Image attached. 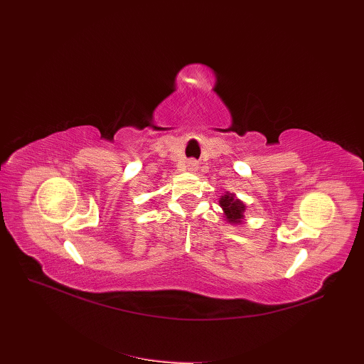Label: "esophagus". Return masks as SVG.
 <instances>
[{"mask_svg":"<svg viewBox=\"0 0 364 364\" xmlns=\"http://www.w3.org/2000/svg\"><path fill=\"white\" fill-rule=\"evenodd\" d=\"M198 169V166H196V164L193 160H189L187 161V171H191V172H193V171H196Z\"/></svg>","mask_w":364,"mask_h":364,"instance_id":"34e87169","label":"esophagus"}]
</instances>
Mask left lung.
Wrapping results in <instances>:
<instances>
[{"label": "left lung", "mask_w": 364, "mask_h": 364, "mask_svg": "<svg viewBox=\"0 0 364 364\" xmlns=\"http://www.w3.org/2000/svg\"><path fill=\"white\" fill-rule=\"evenodd\" d=\"M219 205L223 210L225 220L231 225H241L245 220V213H246V204L243 200L238 199L234 193L226 192L219 199Z\"/></svg>", "instance_id": "obj_1"}]
</instances>
